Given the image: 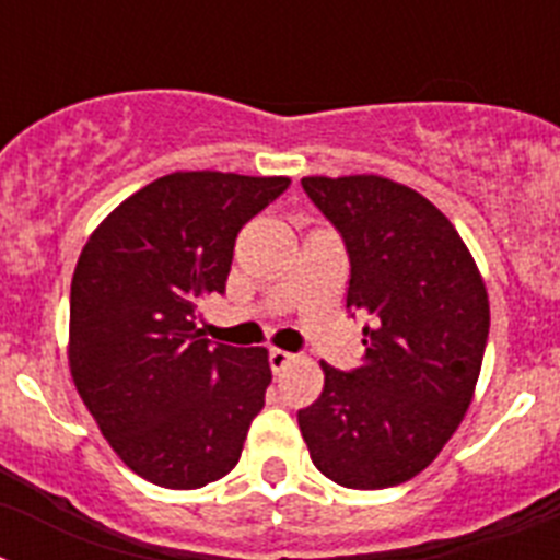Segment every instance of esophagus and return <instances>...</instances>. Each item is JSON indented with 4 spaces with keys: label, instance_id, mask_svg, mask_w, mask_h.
<instances>
[{
    "label": "esophagus",
    "instance_id": "1",
    "mask_svg": "<svg viewBox=\"0 0 560 560\" xmlns=\"http://www.w3.org/2000/svg\"><path fill=\"white\" fill-rule=\"evenodd\" d=\"M294 361V353H289V350H280V348H271L269 350V364L275 373H280V370H285Z\"/></svg>",
    "mask_w": 560,
    "mask_h": 560
}]
</instances>
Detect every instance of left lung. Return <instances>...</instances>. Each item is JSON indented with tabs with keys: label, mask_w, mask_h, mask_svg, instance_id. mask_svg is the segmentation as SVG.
<instances>
[{
	"label": "left lung",
	"mask_w": 560,
	"mask_h": 560,
	"mask_svg": "<svg viewBox=\"0 0 560 560\" xmlns=\"http://www.w3.org/2000/svg\"><path fill=\"white\" fill-rule=\"evenodd\" d=\"M308 199L341 232L348 308L370 316L350 373L323 361L325 387L296 412L328 479L381 491L418 477L471 407L491 308L485 280L452 221L384 176H305Z\"/></svg>",
	"instance_id": "left-lung-1"
}]
</instances>
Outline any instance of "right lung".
<instances>
[{"mask_svg":"<svg viewBox=\"0 0 560 560\" xmlns=\"http://www.w3.org/2000/svg\"><path fill=\"white\" fill-rule=\"evenodd\" d=\"M289 176L176 171L101 221L72 275L69 370L117 457L148 482L205 488L241 459L271 384L269 350L196 328L221 294L241 226Z\"/></svg>","mask_w":560,"mask_h":560,"instance_id":"right-lung-1","label":"right lung"}]
</instances>
